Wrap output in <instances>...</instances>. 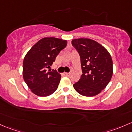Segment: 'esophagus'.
Listing matches in <instances>:
<instances>
[{
    "label": "esophagus",
    "instance_id": "esophagus-1",
    "mask_svg": "<svg viewBox=\"0 0 132 132\" xmlns=\"http://www.w3.org/2000/svg\"><path fill=\"white\" fill-rule=\"evenodd\" d=\"M71 73H64V75H65V76H70L71 75Z\"/></svg>",
    "mask_w": 132,
    "mask_h": 132
}]
</instances>
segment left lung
Returning <instances> with one entry per match:
<instances>
[{
    "label": "left lung",
    "instance_id": "obj_1",
    "mask_svg": "<svg viewBox=\"0 0 132 132\" xmlns=\"http://www.w3.org/2000/svg\"><path fill=\"white\" fill-rule=\"evenodd\" d=\"M71 44L80 56L82 73L73 87L82 96H95L111 80L113 61L110 54L103 46L90 39H76Z\"/></svg>",
    "mask_w": 132,
    "mask_h": 132
}]
</instances>
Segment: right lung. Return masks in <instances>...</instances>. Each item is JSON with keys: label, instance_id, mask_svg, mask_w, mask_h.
<instances>
[{"label": "right lung", "instance_id": "add662e5", "mask_svg": "<svg viewBox=\"0 0 132 132\" xmlns=\"http://www.w3.org/2000/svg\"><path fill=\"white\" fill-rule=\"evenodd\" d=\"M67 46V40L44 37L29 51L23 61V78L31 92L39 96H47L57 89L61 75L56 70L47 71L56 56Z\"/></svg>", "mask_w": 132, "mask_h": 132}]
</instances>
